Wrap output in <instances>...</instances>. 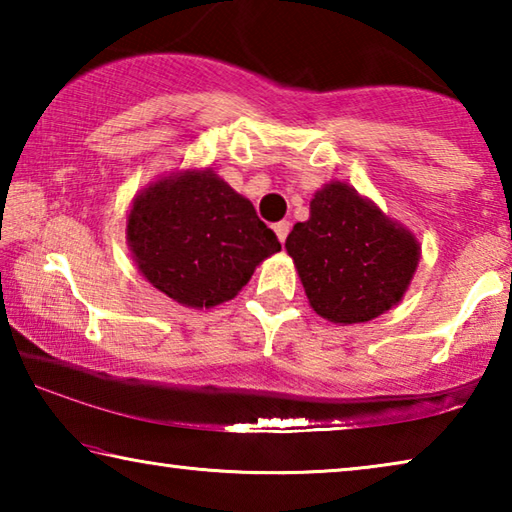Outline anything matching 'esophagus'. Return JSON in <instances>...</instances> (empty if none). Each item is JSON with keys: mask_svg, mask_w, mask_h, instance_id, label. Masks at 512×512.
Instances as JSON below:
<instances>
[{"mask_svg": "<svg viewBox=\"0 0 512 512\" xmlns=\"http://www.w3.org/2000/svg\"><path fill=\"white\" fill-rule=\"evenodd\" d=\"M273 230H275L277 239H280L282 244H284V239H287L289 230H291V223H289V221H280V223H275V225H273Z\"/></svg>", "mask_w": 512, "mask_h": 512, "instance_id": "obj_1", "label": "esophagus"}]
</instances>
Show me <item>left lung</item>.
<instances>
[{"mask_svg":"<svg viewBox=\"0 0 512 512\" xmlns=\"http://www.w3.org/2000/svg\"><path fill=\"white\" fill-rule=\"evenodd\" d=\"M284 248L311 309L341 325L366 323L395 307L420 262L413 232L339 180L314 194L309 219L293 225Z\"/></svg>","mask_w":512,"mask_h":512,"instance_id":"8db88e82","label":"left lung"}]
</instances>
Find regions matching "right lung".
Here are the masks:
<instances>
[{"label": "right lung", "instance_id": "right-lung-1", "mask_svg": "<svg viewBox=\"0 0 512 512\" xmlns=\"http://www.w3.org/2000/svg\"><path fill=\"white\" fill-rule=\"evenodd\" d=\"M126 241L146 280L194 309L235 298L282 248L253 203L212 169L176 171L135 196Z\"/></svg>", "mask_w": 512, "mask_h": 512}]
</instances>
